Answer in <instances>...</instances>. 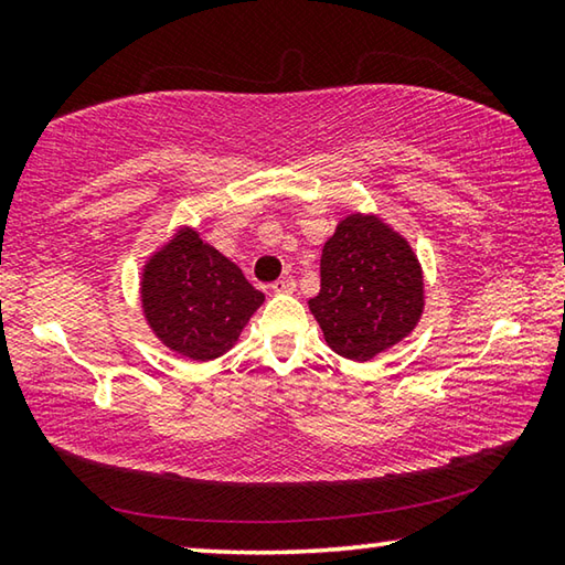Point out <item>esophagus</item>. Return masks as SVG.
<instances>
[{
  "label": "esophagus",
  "mask_w": 565,
  "mask_h": 565,
  "mask_svg": "<svg viewBox=\"0 0 565 565\" xmlns=\"http://www.w3.org/2000/svg\"><path fill=\"white\" fill-rule=\"evenodd\" d=\"M271 289H274V294H294L296 291V281L291 279V276H286V279L274 281Z\"/></svg>",
  "instance_id": "1"
}]
</instances>
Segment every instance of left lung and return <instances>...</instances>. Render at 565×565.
<instances>
[{
	"label": "left lung",
	"mask_w": 565,
	"mask_h": 565,
	"mask_svg": "<svg viewBox=\"0 0 565 565\" xmlns=\"http://www.w3.org/2000/svg\"><path fill=\"white\" fill-rule=\"evenodd\" d=\"M424 271L404 236L376 214H349L321 252V291L309 299L329 347L371 361L404 341L424 313Z\"/></svg>",
	"instance_id": "8db88e82"
}]
</instances>
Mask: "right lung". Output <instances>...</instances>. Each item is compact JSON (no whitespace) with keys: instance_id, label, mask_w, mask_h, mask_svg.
Returning <instances> with one entry per match:
<instances>
[{"instance_id":"obj_1","label":"right lung","mask_w":565,"mask_h":565,"mask_svg":"<svg viewBox=\"0 0 565 565\" xmlns=\"http://www.w3.org/2000/svg\"><path fill=\"white\" fill-rule=\"evenodd\" d=\"M141 311L169 351L191 361L222 356L242 337L264 294L242 269L181 226L141 269Z\"/></svg>"}]
</instances>
